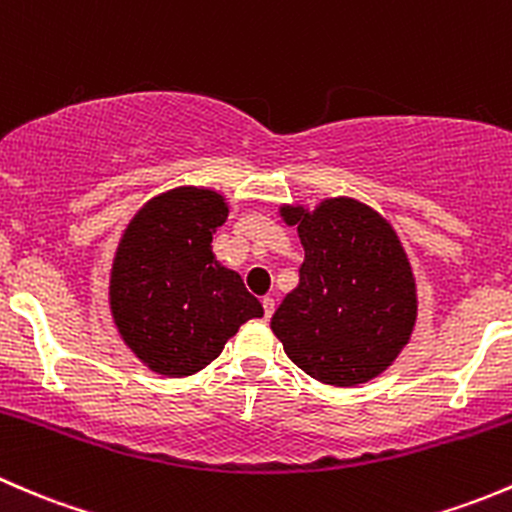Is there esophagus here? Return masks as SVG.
Instances as JSON below:
<instances>
[{
  "mask_svg": "<svg viewBox=\"0 0 512 512\" xmlns=\"http://www.w3.org/2000/svg\"><path fill=\"white\" fill-rule=\"evenodd\" d=\"M261 303H263V315H266V320H268L273 315V310H276V300L268 298V295H266V298H263Z\"/></svg>",
  "mask_w": 512,
  "mask_h": 512,
  "instance_id": "esophagus-1",
  "label": "esophagus"
}]
</instances>
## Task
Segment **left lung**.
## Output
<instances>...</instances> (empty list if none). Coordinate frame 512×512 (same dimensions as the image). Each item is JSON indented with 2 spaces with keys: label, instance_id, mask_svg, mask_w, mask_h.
<instances>
[{
  "label": "left lung",
  "instance_id": "1",
  "mask_svg": "<svg viewBox=\"0 0 512 512\" xmlns=\"http://www.w3.org/2000/svg\"><path fill=\"white\" fill-rule=\"evenodd\" d=\"M278 214L298 229L305 261L298 288L273 313V335L318 382L357 387L379 377L407 347L419 313L394 226L355 197L281 204Z\"/></svg>",
  "mask_w": 512,
  "mask_h": 512
}]
</instances>
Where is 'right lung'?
Wrapping results in <instances>:
<instances>
[{
	"instance_id": "right-lung-1",
	"label": "right lung",
	"mask_w": 512,
	"mask_h": 512,
	"mask_svg": "<svg viewBox=\"0 0 512 512\" xmlns=\"http://www.w3.org/2000/svg\"><path fill=\"white\" fill-rule=\"evenodd\" d=\"M226 217L229 202L217 189L179 184L147 199L120 234L108 276L110 318L150 372L204 370L241 325L263 318L239 273L212 251Z\"/></svg>"
}]
</instances>
